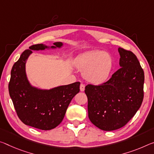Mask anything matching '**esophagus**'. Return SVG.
<instances>
[{"label":"esophagus","mask_w":154,"mask_h":154,"mask_svg":"<svg viewBox=\"0 0 154 154\" xmlns=\"http://www.w3.org/2000/svg\"><path fill=\"white\" fill-rule=\"evenodd\" d=\"M85 90V85L84 84H81V85H80V90H81L82 92L84 91Z\"/></svg>","instance_id":"34e87169"}]
</instances>
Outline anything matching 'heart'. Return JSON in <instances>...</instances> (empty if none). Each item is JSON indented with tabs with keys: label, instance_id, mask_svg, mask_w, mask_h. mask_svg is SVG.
Instances as JSON below:
<instances>
[{
	"label": "heart",
	"instance_id": "1",
	"mask_svg": "<svg viewBox=\"0 0 154 154\" xmlns=\"http://www.w3.org/2000/svg\"><path fill=\"white\" fill-rule=\"evenodd\" d=\"M76 65L79 69L85 70L84 76L88 81L99 84L108 79L112 68V60L108 53L92 51L80 56Z\"/></svg>",
	"mask_w": 154,
	"mask_h": 154
}]
</instances>
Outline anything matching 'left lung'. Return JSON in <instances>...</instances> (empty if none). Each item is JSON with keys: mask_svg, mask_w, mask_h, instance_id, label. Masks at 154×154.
Instances as JSON below:
<instances>
[{"mask_svg": "<svg viewBox=\"0 0 154 154\" xmlns=\"http://www.w3.org/2000/svg\"><path fill=\"white\" fill-rule=\"evenodd\" d=\"M121 68L103 84L85 87L88 117L103 131L125 126L140 108L144 97V75L137 57L119 48Z\"/></svg>", "mask_w": 154, "mask_h": 154, "instance_id": "1", "label": "left lung"}]
</instances>
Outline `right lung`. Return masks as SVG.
<instances>
[{
    "label": "right lung",
    "instance_id": "add662e5",
    "mask_svg": "<svg viewBox=\"0 0 154 154\" xmlns=\"http://www.w3.org/2000/svg\"><path fill=\"white\" fill-rule=\"evenodd\" d=\"M57 47L62 42H55ZM42 44L31 46L24 50L14 64L9 82V93L20 120L26 125L50 130L64 119L72 99L79 92L80 82L59 86L50 90H40L29 84L25 73V63L32 50H44ZM53 48L55 46H53Z\"/></svg>",
    "mask_w": 154,
    "mask_h": 154
}]
</instances>
